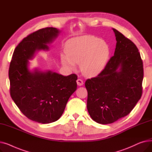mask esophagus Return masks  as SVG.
I'll return each instance as SVG.
<instances>
[{"mask_svg": "<svg viewBox=\"0 0 152 152\" xmlns=\"http://www.w3.org/2000/svg\"><path fill=\"white\" fill-rule=\"evenodd\" d=\"M76 82H77V85H78V86H81L83 85V84H84V82H83V81L81 79H79V78H78V79H77Z\"/></svg>", "mask_w": 152, "mask_h": 152, "instance_id": "esophagus-1", "label": "esophagus"}]
</instances>
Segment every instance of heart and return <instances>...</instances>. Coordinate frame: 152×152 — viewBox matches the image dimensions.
Segmentation results:
<instances>
[{"label":"heart","instance_id":"heart-1","mask_svg":"<svg viewBox=\"0 0 152 152\" xmlns=\"http://www.w3.org/2000/svg\"><path fill=\"white\" fill-rule=\"evenodd\" d=\"M67 55H61L63 64L74 68L81 62L83 73L87 75L98 74L103 69L108 58V46L97 37L84 36L72 39L68 45Z\"/></svg>","mask_w":152,"mask_h":152}]
</instances>
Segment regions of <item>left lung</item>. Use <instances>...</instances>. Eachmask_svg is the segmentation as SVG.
<instances>
[{
	"label": "left lung",
	"instance_id": "8db88e82",
	"mask_svg": "<svg viewBox=\"0 0 152 152\" xmlns=\"http://www.w3.org/2000/svg\"><path fill=\"white\" fill-rule=\"evenodd\" d=\"M114 55L95 77L87 79V108L94 121L112 123L129 115L140 99L143 77L140 54L130 39L113 29Z\"/></svg>",
	"mask_w": 152,
	"mask_h": 152
}]
</instances>
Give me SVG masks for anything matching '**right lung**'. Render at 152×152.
<instances>
[{"instance_id":"obj_1","label":"right lung","mask_w":152,"mask_h":152,"mask_svg":"<svg viewBox=\"0 0 152 152\" xmlns=\"http://www.w3.org/2000/svg\"><path fill=\"white\" fill-rule=\"evenodd\" d=\"M55 28L40 29L31 33L16 47L10 64L9 76L11 97L21 113L42 124L61 117L67 102L77 89L76 74L64 76L48 71L28 69L29 59L36 50H48V43L57 37Z\"/></svg>"}]
</instances>
